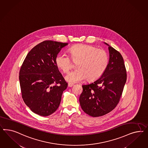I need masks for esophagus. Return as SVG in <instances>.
I'll list each match as a JSON object with an SVG mask.
<instances>
[{
	"label": "esophagus",
	"mask_w": 148,
	"mask_h": 148,
	"mask_svg": "<svg viewBox=\"0 0 148 148\" xmlns=\"http://www.w3.org/2000/svg\"><path fill=\"white\" fill-rule=\"evenodd\" d=\"M73 86H74V84H71V83H68V86L69 87H71Z\"/></svg>",
	"instance_id": "esophagus-1"
}]
</instances>
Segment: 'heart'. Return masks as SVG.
<instances>
[{
    "label": "heart",
    "mask_w": 148,
    "mask_h": 148,
    "mask_svg": "<svg viewBox=\"0 0 148 148\" xmlns=\"http://www.w3.org/2000/svg\"><path fill=\"white\" fill-rule=\"evenodd\" d=\"M69 51L73 61L77 63L78 68L66 76V80L71 83L80 82L87 78V80H96L107 69L109 57L105 50L93 45L79 44L70 48ZM71 59L67 54L61 53L56 56L55 63L63 73H68L74 67Z\"/></svg>",
    "instance_id": "heart-1"
}]
</instances>
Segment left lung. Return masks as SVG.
I'll return each instance as SVG.
<instances>
[{"label": "left lung", "mask_w": 148, "mask_h": 148, "mask_svg": "<svg viewBox=\"0 0 148 148\" xmlns=\"http://www.w3.org/2000/svg\"><path fill=\"white\" fill-rule=\"evenodd\" d=\"M110 59L107 69L97 80L82 86L79 98L82 110L90 116H102L116 107L125 84L127 74L121 53L107 43Z\"/></svg>", "instance_id": "1"}]
</instances>
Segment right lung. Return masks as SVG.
Returning a JSON list of instances; mask_svg holds the SVG:
<instances>
[{"label": "right lung", "instance_id": "1", "mask_svg": "<svg viewBox=\"0 0 148 148\" xmlns=\"http://www.w3.org/2000/svg\"><path fill=\"white\" fill-rule=\"evenodd\" d=\"M67 43L45 40L27 54L19 71L22 98L32 111L48 116L56 111L68 84L58 71L55 58Z\"/></svg>", "mask_w": 148, "mask_h": 148}]
</instances>
